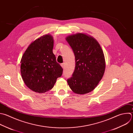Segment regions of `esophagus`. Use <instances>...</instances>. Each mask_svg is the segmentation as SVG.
<instances>
[{
  "label": "esophagus",
  "mask_w": 133,
  "mask_h": 133,
  "mask_svg": "<svg viewBox=\"0 0 133 133\" xmlns=\"http://www.w3.org/2000/svg\"><path fill=\"white\" fill-rule=\"evenodd\" d=\"M61 66L63 68H65V64L64 63H63V64H61Z\"/></svg>",
  "instance_id": "obj_1"
}]
</instances>
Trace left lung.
<instances>
[{
  "label": "left lung",
  "mask_w": 133,
  "mask_h": 133,
  "mask_svg": "<svg viewBox=\"0 0 133 133\" xmlns=\"http://www.w3.org/2000/svg\"><path fill=\"white\" fill-rule=\"evenodd\" d=\"M66 39L74 52L76 63L68 84L75 94L89 93L95 89L104 73L103 51L95 38L83 33L69 35Z\"/></svg>",
  "instance_id": "8db88e82"
}]
</instances>
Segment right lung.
Instances as JSON below:
<instances>
[{
  "mask_svg": "<svg viewBox=\"0 0 133 133\" xmlns=\"http://www.w3.org/2000/svg\"><path fill=\"white\" fill-rule=\"evenodd\" d=\"M54 39L50 34L31 43L21 60V74L24 83L32 91L45 93L53 88L63 68L53 53Z\"/></svg>",
  "mask_w": 133,
  "mask_h": 133,
  "instance_id": "1",
  "label": "right lung"
}]
</instances>
